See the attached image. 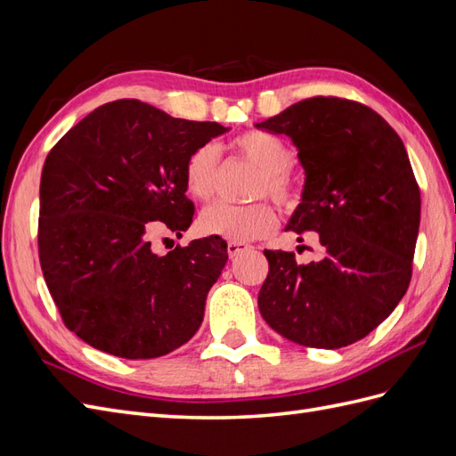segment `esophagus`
Segmentation results:
<instances>
[{
  "mask_svg": "<svg viewBox=\"0 0 456 456\" xmlns=\"http://www.w3.org/2000/svg\"><path fill=\"white\" fill-rule=\"evenodd\" d=\"M247 249H251V247L247 245V243H241V241H228V255H230V258L238 256L240 253H243V251H247Z\"/></svg>",
  "mask_w": 456,
  "mask_h": 456,
  "instance_id": "34e87169",
  "label": "esophagus"
}]
</instances>
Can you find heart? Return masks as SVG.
Here are the masks:
<instances>
[{"mask_svg":"<svg viewBox=\"0 0 456 456\" xmlns=\"http://www.w3.org/2000/svg\"><path fill=\"white\" fill-rule=\"evenodd\" d=\"M233 150L255 169L262 173L255 196H268L283 205L293 203L295 190L289 181V171L295 165V151L280 136L266 131H247L232 142ZM218 148L211 142L196 148L186 159L184 181L196 200L215 196L218 183ZM278 224V216L268 203L236 207L230 203H213L200 215V228L211 236L230 241H255L266 238Z\"/></svg>","mask_w":456,"mask_h":456,"instance_id":"heart-1","label":"heart"}]
</instances>
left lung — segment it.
<instances>
[{
	"label": "left lung",
	"mask_w": 456,
	"mask_h": 456,
	"mask_svg": "<svg viewBox=\"0 0 456 456\" xmlns=\"http://www.w3.org/2000/svg\"><path fill=\"white\" fill-rule=\"evenodd\" d=\"M287 134L305 169L285 230L315 232L317 262L265 251V322L300 346L335 350L377 329L403 298L420 224V190L399 134L365 104L314 96L256 123Z\"/></svg>",
	"instance_id": "1"
}]
</instances>
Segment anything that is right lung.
Instances as JSON below:
<instances>
[{"label": "right lung", "instance_id": "1", "mask_svg": "<svg viewBox=\"0 0 456 456\" xmlns=\"http://www.w3.org/2000/svg\"><path fill=\"white\" fill-rule=\"evenodd\" d=\"M226 131L121 99L93 110L49 151L39 262L64 325L89 346L151 360L196 335L226 241L194 240L161 256L150 238L190 228L186 159Z\"/></svg>", "mask_w": 456, "mask_h": 456}]
</instances>
